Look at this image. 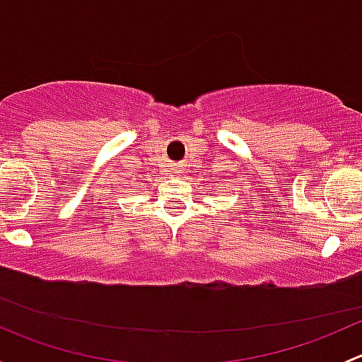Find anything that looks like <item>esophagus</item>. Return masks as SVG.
<instances>
[{"label":"esophagus","instance_id":"34e87169","mask_svg":"<svg viewBox=\"0 0 362 362\" xmlns=\"http://www.w3.org/2000/svg\"><path fill=\"white\" fill-rule=\"evenodd\" d=\"M175 171H180V170H178V168H175Z\"/></svg>","mask_w":362,"mask_h":362}]
</instances>
